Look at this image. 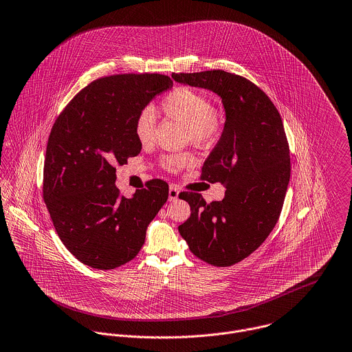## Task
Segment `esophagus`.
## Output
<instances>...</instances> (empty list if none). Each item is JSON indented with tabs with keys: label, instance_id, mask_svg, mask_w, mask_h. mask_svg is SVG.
Masks as SVG:
<instances>
[{
	"label": "esophagus",
	"instance_id": "esophagus-1",
	"mask_svg": "<svg viewBox=\"0 0 352 352\" xmlns=\"http://www.w3.org/2000/svg\"><path fill=\"white\" fill-rule=\"evenodd\" d=\"M178 195H179L178 186L177 185H170V188H168V200L175 201L178 199Z\"/></svg>",
	"mask_w": 352,
	"mask_h": 352
}]
</instances>
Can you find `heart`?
Instances as JSON below:
<instances>
[{"mask_svg":"<svg viewBox=\"0 0 352 352\" xmlns=\"http://www.w3.org/2000/svg\"><path fill=\"white\" fill-rule=\"evenodd\" d=\"M159 109L170 119L186 126V138L197 145H208L218 140L223 120L218 109L211 107L210 98L190 87H175L160 101ZM134 134L141 144H149L155 135V116L149 109L138 113L134 122ZM190 153L168 155L163 159V166L170 171H178L193 163Z\"/></svg>","mask_w":352,"mask_h":352,"instance_id":"1","label":"heart"}]
</instances>
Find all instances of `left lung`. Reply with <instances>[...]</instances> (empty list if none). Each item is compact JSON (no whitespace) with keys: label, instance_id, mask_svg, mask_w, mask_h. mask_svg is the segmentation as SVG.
Instances as JSON below:
<instances>
[{"label":"left lung","instance_id":"1","mask_svg":"<svg viewBox=\"0 0 352 352\" xmlns=\"http://www.w3.org/2000/svg\"><path fill=\"white\" fill-rule=\"evenodd\" d=\"M171 76L222 98L225 127L201 179L226 185L225 197L207 204L199 193H181L192 214L178 230L197 258L232 266L258 250L280 218L291 178L284 124L266 93L240 75L212 69Z\"/></svg>","mask_w":352,"mask_h":352}]
</instances>
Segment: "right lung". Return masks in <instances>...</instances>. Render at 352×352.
I'll return each mask as SVG.
<instances>
[{
  "label": "right lung",
  "instance_id": "1",
  "mask_svg": "<svg viewBox=\"0 0 352 352\" xmlns=\"http://www.w3.org/2000/svg\"><path fill=\"white\" fill-rule=\"evenodd\" d=\"M173 87L160 74L100 78L56 119L43 164V200L65 248L98 270L137 256L146 228L167 201L168 185L152 179L133 197L115 186L116 166L141 152L134 122L155 96Z\"/></svg>",
  "mask_w": 352,
  "mask_h": 352
}]
</instances>
